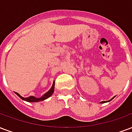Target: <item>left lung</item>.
I'll return each mask as SVG.
<instances>
[{
    "instance_id": "1",
    "label": "left lung",
    "mask_w": 132,
    "mask_h": 132,
    "mask_svg": "<svg viewBox=\"0 0 132 132\" xmlns=\"http://www.w3.org/2000/svg\"><path fill=\"white\" fill-rule=\"evenodd\" d=\"M115 98V96H113V98H111V99H110V100H109V101H101V102H100V103H106V102H109V101H111V100H113V98Z\"/></svg>"
}]
</instances>
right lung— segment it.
Instances as JSON below:
<instances>
[{"instance_id":"add662e5","label":"right lung","mask_w":132,"mask_h":132,"mask_svg":"<svg viewBox=\"0 0 132 132\" xmlns=\"http://www.w3.org/2000/svg\"><path fill=\"white\" fill-rule=\"evenodd\" d=\"M54 84H55V82L54 80L53 81V84H52V87L50 88V89L46 92L45 94H44L43 95L41 96V97H40V98H36L35 96H30L29 97H26V98H24L23 96H21L19 93H17V92H15L17 96H19V98H21L22 100H24V101H28V102H39V101H44V100H45L47 98H48L49 97H50V96L52 95V94H53L54 91Z\"/></svg>"}]
</instances>
